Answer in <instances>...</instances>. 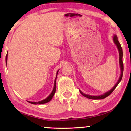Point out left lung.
I'll use <instances>...</instances> for the list:
<instances>
[{
    "mask_svg": "<svg viewBox=\"0 0 131 131\" xmlns=\"http://www.w3.org/2000/svg\"><path fill=\"white\" fill-rule=\"evenodd\" d=\"M113 42L114 43H115L116 45L117 46V48L118 51H119V64H120V69H121V75H120L119 80H118L117 83L115 84V85L113 87V88L111 89L110 91H107V92L104 93V94L101 95H97V96L89 95L84 94L83 92H82L81 91L79 90L80 94H81L83 96H85L86 98H89V99H93V100H101V99H103V98H106L108 96L110 95L111 94H112L113 91L114 90V89L117 87V86L119 85L120 82L121 81L122 78V76H123V61H122V57H123L122 48L121 44H120L119 40H118L117 35H113Z\"/></svg>",
    "mask_w": 131,
    "mask_h": 131,
    "instance_id": "obj_1",
    "label": "left lung"
}]
</instances>
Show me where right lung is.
Returning a JSON list of instances; mask_svg holds the SVG:
<instances>
[{
    "instance_id": "obj_1",
    "label": "right lung",
    "mask_w": 131,
    "mask_h": 131,
    "mask_svg": "<svg viewBox=\"0 0 131 131\" xmlns=\"http://www.w3.org/2000/svg\"><path fill=\"white\" fill-rule=\"evenodd\" d=\"M7 60H8V53H7V54L6 55V66H7ZM58 71H59V70L58 71H57V72L56 78H55V81H54V86H53V90H52V92L51 93V94H50L47 98H45V99L42 100V101H38V102H31V101H28V102H29V103H31V104H43L48 103V102H49L50 101H51V100H52V98H53V95H54V94L55 93V91H56V79H57V74H58Z\"/></svg>"
}]
</instances>
